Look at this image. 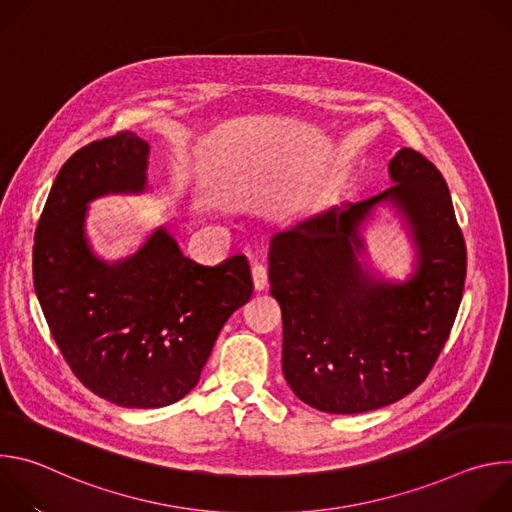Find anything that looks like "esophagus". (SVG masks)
<instances>
[{
  "label": "esophagus",
  "instance_id": "esophagus-1",
  "mask_svg": "<svg viewBox=\"0 0 512 512\" xmlns=\"http://www.w3.org/2000/svg\"><path fill=\"white\" fill-rule=\"evenodd\" d=\"M251 275H253V285H255V291H263L267 289L269 285V279H267V269L263 265H253L251 269Z\"/></svg>",
  "mask_w": 512,
  "mask_h": 512
}]
</instances>
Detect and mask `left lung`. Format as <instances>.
Here are the masks:
<instances>
[{"mask_svg": "<svg viewBox=\"0 0 512 512\" xmlns=\"http://www.w3.org/2000/svg\"><path fill=\"white\" fill-rule=\"evenodd\" d=\"M389 176L385 192L310 214L269 243L283 377L318 411L364 413L417 389L462 302L466 243L444 176L409 148L389 162ZM381 205L396 210L416 249L405 280L366 261L361 231Z\"/></svg>", "mask_w": 512, "mask_h": 512, "instance_id": "1", "label": "left lung"}]
</instances>
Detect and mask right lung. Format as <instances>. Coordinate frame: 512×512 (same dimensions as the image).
<instances>
[{
	"label": "right lung",
	"mask_w": 512,
	"mask_h": 512,
	"mask_svg": "<svg viewBox=\"0 0 512 512\" xmlns=\"http://www.w3.org/2000/svg\"><path fill=\"white\" fill-rule=\"evenodd\" d=\"M150 143L131 131L93 141L60 168L34 237V289L64 360L95 395L156 409L188 395L216 336L253 296L243 255L214 267L184 257L166 227L105 261L87 235L89 204L148 192Z\"/></svg>",
	"instance_id": "add662e5"
}]
</instances>
